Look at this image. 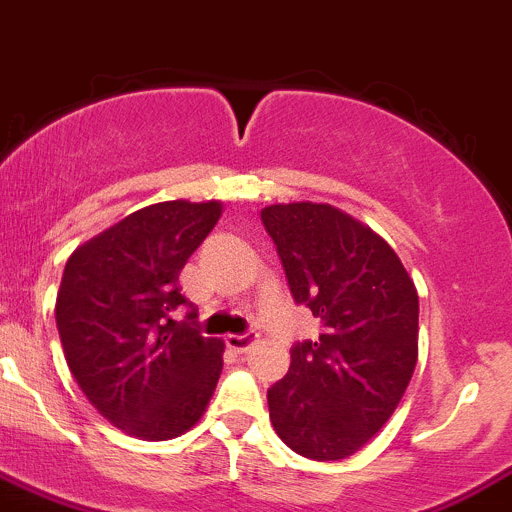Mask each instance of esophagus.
<instances>
[{
	"label": "esophagus",
	"mask_w": 512,
	"mask_h": 512,
	"mask_svg": "<svg viewBox=\"0 0 512 512\" xmlns=\"http://www.w3.org/2000/svg\"><path fill=\"white\" fill-rule=\"evenodd\" d=\"M258 342V337L254 333H244V335H226V347L234 352H249Z\"/></svg>",
	"instance_id": "34e87169"
}]
</instances>
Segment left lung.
Segmentation results:
<instances>
[{
    "instance_id": "obj_1",
    "label": "left lung",
    "mask_w": 512,
    "mask_h": 512,
    "mask_svg": "<svg viewBox=\"0 0 512 512\" xmlns=\"http://www.w3.org/2000/svg\"><path fill=\"white\" fill-rule=\"evenodd\" d=\"M295 303L323 323L298 342L268 389L288 449L313 461L352 456L402 402L419 357V293L392 246L342 209L318 202L261 209Z\"/></svg>"
}]
</instances>
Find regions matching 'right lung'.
I'll return each instance as SVG.
<instances>
[{
	"mask_svg": "<svg viewBox=\"0 0 512 512\" xmlns=\"http://www.w3.org/2000/svg\"><path fill=\"white\" fill-rule=\"evenodd\" d=\"M221 212L217 199L150 204L78 246L63 268L56 325L68 370L128 436L175 439L202 419L217 389L224 340L172 313L187 303L179 271Z\"/></svg>",
	"mask_w": 512,
	"mask_h": 512,
	"instance_id": "right-lung-1",
	"label": "right lung"
}]
</instances>
